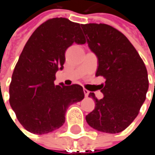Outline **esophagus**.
Here are the masks:
<instances>
[{
	"label": "esophagus",
	"instance_id": "1",
	"mask_svg": "<svg viewBox=\"0 0 155 155\" xmlns=\"http://www.w3.org/2000/svg\"><path fill=\"white\" fill-rule=\"evenodd\" d=\"M83 92H84L85 97H88V96H89V94H90V91H89L88 90H86V89H83Z\"/></svg>",
	"mask_w": 155,
	"mask_h": 155
}]
</instances>
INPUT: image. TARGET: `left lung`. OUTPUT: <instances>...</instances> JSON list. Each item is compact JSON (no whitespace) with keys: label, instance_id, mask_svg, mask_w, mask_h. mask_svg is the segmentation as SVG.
I'll return each instance as SVG.
<instances>
[{"label":"left lung","instance_id":"1","mask_svg":"<svg viewBox=\"0 0 155 155\" xmlns=\"http://www.w3.org/2000/svg\"><path fill=\"white\" fill-rule=\"evenodd\" d=\"M99 66L96 76L105 79L98 100L93 92L95 108L86 116L94 129L116 134L125 130L137 117L146 98L149 81L143 61L127 38L107 24L81 25Z\"/></svg>","mask_w":155,"mask_h":155}]
</instances>
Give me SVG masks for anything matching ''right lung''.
I'll use <instances>...</instances> for the list:
<instances>
[{
	"label": "right lung",
	"mask_w": 155,
	"mask_h": 155,
	"mask_svg": "<svg viewBox=\"0 0 155 155\" xmlns=\"http://www.w3.org/2000/svg\"><path fill=\"white\" fill-rule=\"evenodd\" d=\"M73 43H85L81 25L54 18L33 32L19 55L10 84V104L22 127L32 134L61 127L68 107L84 98L81 85H54L65 50Z\"/></svg>",
	"instance_id": "1"
}]
</instances>
